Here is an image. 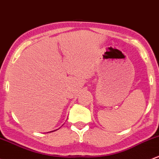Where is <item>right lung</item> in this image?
I'll use <instances>...</instances> for the list:
<instances>
[{
  "instance_id": "right-lung-1",
  "label": "right lung",
  "mask_w": 159,
  "mask_h": 159,
  "mask_svg": "<svg viewBox=\"0 0 159 159\" xmlns=\"http://www.w3.org/2000/svg\"><path fill=\"white\" fill-rule=\"evenodd\" d=\"M54 131H55V130H54ZM50 133H51V132H50Z\"/></svg>"
}]
</instances>
